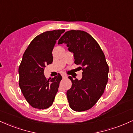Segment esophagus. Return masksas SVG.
I'll return each instance as SVG.
<instances>
[{"label": "esophagus", "instance_id": "34e87169", "mask_svg": "<svg viewBox=\"0 0 133 133\" xmlns=\"http://www.w3.org/2000/svg\"><path fill=\"white\" fill-rule=\"evenodd\" d=\"M62 77H63V78H67V77H68L67 75H65V74H62Z\"/></svg>", "mask_w": 133, "mask_h": 133}]
</instances>
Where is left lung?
Listing matches in <instances>:
<instances>
[{"mask_svg": "<svg viewBox=\"0 0 133 133\" xmlns=\"http://www.w3.org/2000/svg\"><path fill=\"white\" fill-rule=\"evenodd\" d=\"M63 43L74 54V63L82 71L81 80L69 76L72 82L66 93L69 104L75 111L88 110L103 95L108 82L106 57L95 39L83 30L66 32L58 41V44Z\"/></svg>", "mask_w": 133, "mask_h": 133, "instance_id": "1", "label": "left lung"}]
</instances>
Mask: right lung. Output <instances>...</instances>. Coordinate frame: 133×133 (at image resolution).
Here are the masks:
<instances>
[{"instance_id":"add662e5","label":"right lung","mask_w":133,"mask_h":133,"mask_svg":"<svg viewBox=\"0 0 133 133\" xmlns=\"http://www.w3.org/2000/svg\"><path fill=\"white\" fill-rule=\"evenodd\" d=\"M64 29L46 31L36 36L23 54L19 68V86L28 103L33 108L47 109L52 104L62 79L60 74L46 79L45 65L53 61L52 50Z\"/></svg>"}]
</instances>
